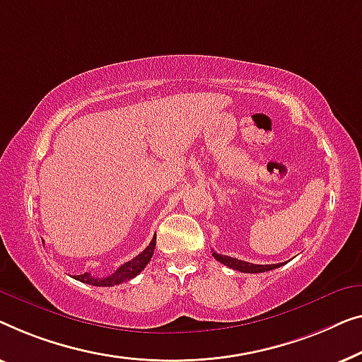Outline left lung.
<instances>
[{"instance_id":"left-lung-1","label":"left lung","mask_w":362,"mask_h":362,"mask_svg":"<svg viewBox=\"0 0 362 362\" xmlns=\"http://www.w3.org/2000/svg\"><path fill=\"white\" fill-rule=\"evenodd\" d=\"M213 252V257L216 259L218 262L225 264V266L234 269V271H239V272H246V274H257V272H267V271H272V269H277L284 266V262L281 264H251V262H246V261H239V259H234L230 256H223V254H218L215 251Z\"/></svg>"}]
</instances>
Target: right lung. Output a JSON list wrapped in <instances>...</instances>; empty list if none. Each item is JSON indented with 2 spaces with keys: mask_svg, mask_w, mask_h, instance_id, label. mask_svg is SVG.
Masks as SVG:
<instances>
[{
  "mask_svg": "<svg viewBox=\"0 0 362 362\" xmlns=\"http://www.w3.org/2000/svg\"><path fill=\"white\" fill-rule=\"evenodd\" d=\"M154 247H156V236L152 238L151 244L144 249V251H142L141 254H137V256L134 259H131V261L124 262L123 266L116 269L111 276L95 277V276H91V274L85 272V274H80V276H75L74 279H77V281L83 282V284L95 285V287H113V285L128 282L132 277H136L137 274H139L142 269L147 266V264H149L152 254H154Z\"/></svg>",
  "mask_w": 362,
  "mask_h": 362,
  "instance_id": "right-lung-1",
  "label": "right lung"
}]
</instances>
